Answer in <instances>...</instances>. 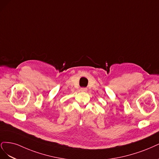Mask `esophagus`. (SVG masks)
Instances as JSON below:
<instances>
[{"label":"esophagus","mask_w":159,"mask_h":159,"mask_svg":"<svg viewBox=\"0 0 159 159\" xmlns=\"http://www.w3.org/2000/svg\"><path fill=\"white\" fill-rule=\"evenodd\" d=\"M80 90L81 92H86V91H87V89H86V88H81V89H80Z\"/></svg>","instance_id":"1"}]
</instances>
